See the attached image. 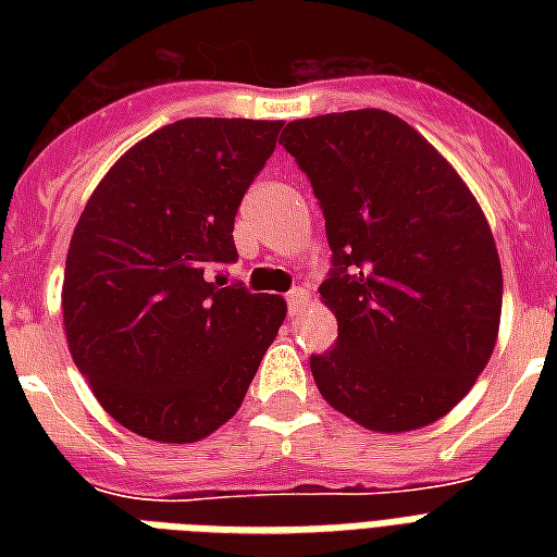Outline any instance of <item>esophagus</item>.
I'll return each instance as SVG.
<instances>
[{
    "label": "esophagus",
    "mask_w": 557,
    "mask_h": 557,
    "mask_svg": "<svg viewBox=\"0 0 557 557\" xmlns=\"http://www.w3.org/2000/svg\"><path fill=\"white\" fill-rule=\"evenodd\" d=\"M286 306H288V314L295 318V314H300L309 306V292L306 288H292L286 295Z\"/></svg>",
    "instance_id": "obj_1"
}]
</instances>
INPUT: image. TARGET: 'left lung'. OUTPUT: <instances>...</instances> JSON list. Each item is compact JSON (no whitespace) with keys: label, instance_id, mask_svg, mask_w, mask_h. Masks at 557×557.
Listing matches in <instances>:
<instances>
[{"label":"left lung","instance_id":"obj_1","mask_svg":"<svg viewBox=\"0 0 557 557\" xmlns=\"http://www.w3.org/2000/svg\"><path fill=\"white\" fill-rule=\"evenodd\" d=\"M332 248L321 297L338 341L309 358L335 410L370 431H416L488 364L503 271L483 210L448 161L381 109L286 124Z\"/></svg>","mask_w":557,"mask_h":557}]
</instances>
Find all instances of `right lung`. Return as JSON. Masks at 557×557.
Instances as JSON below:
<instances>
[{"label": "right lung", "instance_id": "1", "mask_svg": "<svg viewBox=\"0 0 557 557\" xmlns=\"http://www.w3.org/2000/svg\"><path fill=\"white\" fill-rule=\"evenodd\" d=\"M283 121L185 117L117 159L74 227L63 323L112 419L196 442L239 410L286 304L210 277L236 262L234 219Z\"/></svg>", "mask_w": 557, "mask_h": 557}]
</instances>
